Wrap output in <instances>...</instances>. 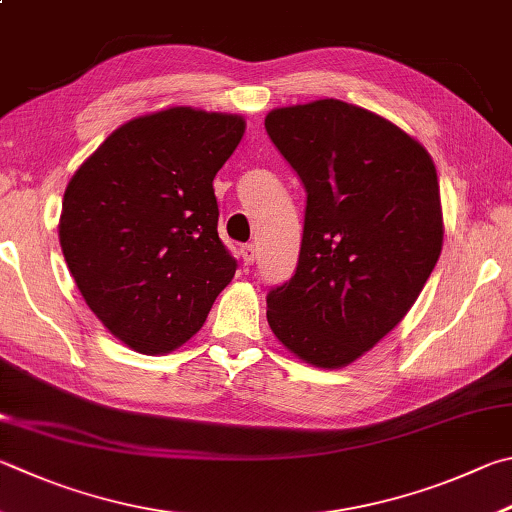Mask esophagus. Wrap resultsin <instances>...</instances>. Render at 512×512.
<instances>
[{
    "mask_svg": "<svg viewBox=\"0 0 512 512\" xmlns=\"http://www.w3.org/2000/svg\"><path fill=\"white\" fill-rule=\"evenodd\" d=\"M255 257H257V248H255V244H246V246H241V259H244V264L246 266H250L255 262Z\"/></svg>",
    "mask_w": 512,
    "mask_h": 512,
    "instance_id": "obj_1",
    "label": "esophagus"
}]
</instances>
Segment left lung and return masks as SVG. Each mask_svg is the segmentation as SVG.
<instances>
[{
    "mask_svg": "<svg viewBox=\"0 0 512 512\" xmlns=\"http://www.w3.org/2000/svg\"><path fill=\"white\" fill-rule=\"evenodd\" d=\"M264 125L306 192L300 257L266 295L268 324L311 365H349L405 318L441 255L434 163L340 100L275 109Z\"/></svg>",
    "mask_w": 512,
    "mask_h": 512,
    "instance_id": "8db88e82",
    "label": "left lung"
}]
</instances>
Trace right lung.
Returning a JSON list of instances; mask_svg holds the SVG:
<instances>
[{"label": "right lung", "instance_id": "right-lung-1", "mask_svg": "<svg viewBox=\"0 0 512 512\" xmlns=\"http://www.w3.org/2000/svg\"><path fill=\"white\" fill-rule=\"evenodd\" d=\"M241 136L239 116L165 109L118 127L69 181L64 259L89 309L132 349L190 340L235 275L212 181Z\"/></svg>", "mask_w": 512, "mask_h": 512}]
</instances>
